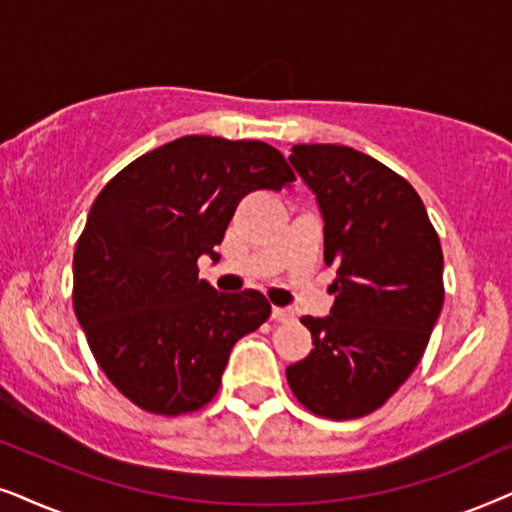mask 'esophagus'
Returning a JSON list of instances; mask_svg holds the SVG:
<instances>
[{
    "label": "esophagus",
    "mask_w": 512,
    "mask_h": 512,
    "mask_svg": "<svg viewBox=\"0 0 512 512\" xmlns=\"http://www.w3.org/2000/svg\"><path fill=\"white\" fill-rule=\"evenodd\" d=\"M271 318L281 320V323H285V320L295 318V313H292L290 309H283V306H274V309H271Z\"/></svg>",
    "instance_id": "1"
}]
</instances>
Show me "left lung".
Here are the masks:
<instances>
[{
	"label": "left lung",
	"instance_id": "8db88e82",
	"mask_svg": "<svg viewBox=\"0 0 512 512\" xmlns=\"http://www.w3.org/2000/svg\"><path fill=\"white\" fill-rule=\"evenodd\" d=\"M292 168L316 194L330 316H304L313 351L290 365L306 410L358 419L386 403L424 356L445 302L442 248L419 194L384 163L344 145H295Z\"/></svg>",
	"mask_w": 512,
	"mask_h": 512
}]
</instances>
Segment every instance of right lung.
Instances as JSON below:
<instances>
[{
	"label": "right lung",
	"mask_w": 512,
	"mask_h": 512,
	"mask_svg": "<svg viewBox=\"0 0 512 512\" xmlns=\"http://www.w3.org/2000/svg\"><path fill=\"white\" fill-rule=\"evenodd\" d=\"M295 182L267 142L185 135L107 182L74 250V313L107 379L152 414L213 400L238 339L269 318L257 290L217 292L199 278L238 201Z\"/></svg>",
	"instance_id": "obj_1"
}]
</instances>
